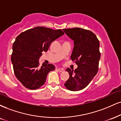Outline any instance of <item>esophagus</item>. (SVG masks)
Here are the masks:
<instances>
[{"instance_id": "1", "label": "esophagus", "mask_w": 121, "mask_h": 121, "mask_svg": "<svg viewBox=\"0 0 121 121\" xmlns=\"http://www.w3.org/2000/svg\"><path fill=\"white\" fill-rule=\"evenodd\" d=\"M58 71H59V72H64V69H62V68H58Z\"/></svg>"}]
</instances>
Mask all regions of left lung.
<instances>
[{
	"label": "left lung",
	"mask_w": 121,
	"mask_h": 121,
	"mask_svg": "<svg viewBox=\"0 0 121 121\" xmlns=\"http://www.w3.org/2000/svg\"><path fill=\"white\" fill-rule=\"evenodd\" d=\"M63 30L74 40L71 59L78 65L74 70L69 68L66 69L70 76L64 85L70 91H79L88 86L98 72L100 59L99 41L96 35L90 30L79 27Z\"/></svg>",
	"instance_id": "8db88e82"
}]
</instances>
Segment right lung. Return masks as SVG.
Returning <instances> with one entry per match:
<instances>
[{
    "label": "right lung",
    "mask_w": 121,
    "mask_h": 121,
    "mask_svg": "<svg viewBox=\"0 0 121 121\" xmlns=\"http://www.w3.org/2000/svg\"><path fill=\"white\" fill-rule=\"evenodd\" d=\"M64 34L60 29L38 26L17 36L13 44L11 61L14 74L26 88H40L46 82L48 73L55 69L53 65L44 62L40 66L39 59L42 52L47 51L52 42Z\"/></svg>",
    "instance_id": "1"
}]
</instances>
